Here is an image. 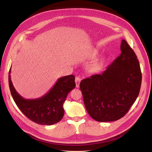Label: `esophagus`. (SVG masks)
I'll return each mask as SVG.
<instances>
[{
    "label": "esophagus",
    "instance_id": "34e87169",
    "mask_svg": "<svg viewBox=\"0 0 152 152\" xmlns=\"http://www.w3.org/2000/svg\"><path fill=\"white\" fill-rule=\"evenodd\" d=\"M80 78L79 77H75V83H76V87H79V84L80 82Z\"/></svg>",
    "mask_w": 152,
    "mask_h": 152
}]
</instances>
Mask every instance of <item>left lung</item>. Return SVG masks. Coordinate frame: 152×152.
Returning a JSON list of instances; mask_svg holds the SVG:
<instances>
[{
    "label": "left lung",
    "mask_w": 152,
    "mask_h": 152,
    "mask_svg": "<svg viewBox=\"0 0 152 152\" xmlns=\"http://www.w3.org/2000/svg\"><path fill=\"white\" fill-rule=\"evenodd\" d=\"M121 54L101 74L82 80L80 89L89 115L98 122L116 121L139 95L142 75L134 50L123 39Z\"/></svg>",
    "instance_id": "1"
}]
</instances>
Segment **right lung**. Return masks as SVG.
Returning a JSON list of instances; mask_svg holds the SVG:
<instances>
[{"label": "right lung", "mask_w": 152, "mask_h": 152, "mask_svg": "<svg viewBox=\"0 0 152 152\" xmlns=\"http://www.w3.org/2000/svg\"><path fill=\"white\" fill-rule=\"evenodd\" d=\"M9 72V86L11 94L18 107L30 120L40 125L50 126L60 121L64 115L63 103L70 92L75 87V76L59 78L47 94L41 98L26 99L17 93Z\"/></svg>", "instance_id": "obj_1"}]
</instances>
